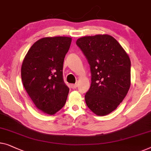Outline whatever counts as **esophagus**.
<instances>
[{
    "label": "esophagus",
    "instance_id": "esophagus-1",
    "mask_svg": "<svg viewBox=\"0 0 151 151\" xmlns=\"http://www.w3.org/2000/svg\"><path fill=\"white\" fill-rule=\"evenodd\" d=\"M71 87L72 88H76L78 87V84H71Z\"/></svg>",
    "mask_w": 151,
    "mask_h": 151
}]
</instances>
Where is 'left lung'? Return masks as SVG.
Listing matches in <instances>:
<instances>
[{
  "label": "left lung",
  "instance_id": "8db88e82",
  "mask_svg": "<svg viewBox=\"0 0 151 151\" xmlns=\"http://www.w3.org/2000/svg\"><path fill=\"white\" fill-rule=\"evenodd\" d=\"M76 45L90 65L91 84L85 95L87 106L97 115L108 114L123 101L129 89L130 58L108 35L81 37Z\"/></svg>",
  "mask_w": 151,
  "mask_h": 151
}]
</instances>
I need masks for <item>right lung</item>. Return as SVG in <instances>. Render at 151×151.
Listing matches in <instances>:
<instances>
[{
  "label": "right lung",
  "mask_w": 151,
  "mask_h": 151,
  "mask_svg": "<svg viewBox=\"0 0 151 151\" xmlns=\"http://www.w3.org/2000/svg\"><path fill=\"white\" fill-rule=\"evenodd\" d=\"M71 43L67 37L36 41L23 60L21 77L26 91L39 110L54 114L64 106L69 88L63 76V62Z\"/></svg>",
  "instance_id": "obj_1"
}]
</instances>
